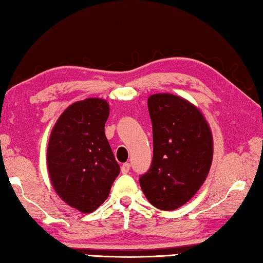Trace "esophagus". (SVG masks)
Masks as SVG:
<instances>
[{
  "mask_svg": "<svg viewBox=\"0 0 263 263\" xmlns=\"http://www.w3.org/2000/svg\"><path fill=\"white\" fill-rule=\"evenodd\" d=\"M129 170H130V164H129V163H124V164L121 166L122 174H124V175L128 174Z\"/></svg>",
  "mask_w": 263,
  "mask_h": 263,
  "instance_id": "34e87169",
  "label": "esophagus"
}]
</instances>
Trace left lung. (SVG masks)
<instances>
[{"instance_id": "left-lung-1", "label": "left lung", "mask_w": 263, "mask_h": 263, "mask_svg": "<svg viewBox=\"0 0 263 263\" xmlns=\"http://www.w3.org/2000/svg\"><path fill=\"white\" fill-rule=\"evenodd\" d=\"M153 159L140 185L154 207L171 211L195 195L210 172L213 139L202 114L181 97L158 93L148 98Z\"/></svg>"}]
</instances>
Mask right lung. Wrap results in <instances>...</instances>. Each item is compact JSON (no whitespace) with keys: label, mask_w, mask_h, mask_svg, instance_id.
Instances as JSON below:
<instances>
[{"label":"right lung","mask_w":263,"mask_h":263,"mask_svg":"<svg viewBox=\"0 0 263 263\" xmlns=\"http://www.w3.org/2000/svg\"><path fill=\"white\" fill-rule=\"evenodd\" d=\"M109 104L88 98L67 107L48 145V170L61 199L82 213L96 211L120 174L105 136Z\"/></svg>","instance_id":"1"}]
</instances>
